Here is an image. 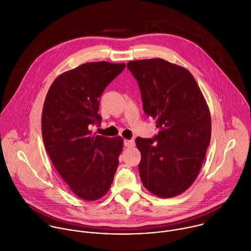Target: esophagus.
Wrapping results in <instances>:
<instances>
[{
    "mask_svg": "<svg viewBox=\"0 0 251 251\" xmlns=\"http://www.w3.org/2000/svg\"><path fill=\"white\" fill-rule=\"evenodd\" d=\"M124 146L126 148H132L135 146V141L134 140H124Z\"/></svg>",
    "mask_w": 251,
    "mask_h": 251,
    "instance_id": "1",
    "label": "esophagus"
}]
</instances>
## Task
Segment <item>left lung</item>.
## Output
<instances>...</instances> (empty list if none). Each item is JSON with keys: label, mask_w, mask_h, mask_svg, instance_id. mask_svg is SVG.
Segmentation results:
<instances>
[{"label": "left lung", "mask_w": 251, "mask_h": 251, "mask_svg": "<svg viewBox=\"0 0 251 251\" xmlns=\"http://www.w3.org/2000/svg\"><path fill=\"white\" fill-rule=\"evenodd\" d=\"M145 113L155 119L157 135L138 137L139 172L145 188L159 198L188 190L198 177L211 138L207 103L190 71L162 58L129 61Z\"/></svg>", "instance_id": "left-lung-1"}]
</instances>
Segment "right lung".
I'll use <instances>...</instances> for the list:
<instances>
[{"mask_svg":"<svg viewBox=\"0 0 251 251\" xmlns=\"http://www.w3.org/2000/svg\"><path fill=\"white\" fill-rule=\"evenodd\" d=\"M125 63L88 62L60 74L42 112L46 151L58 174L80 199L93 201L109 190L123 149L121 137L92 135L100 124V98Z\"/></svg>","mask_w":251,"mask_h":251,"instance_id":"1","label":"right lung"}]
</instances>
